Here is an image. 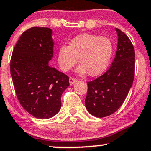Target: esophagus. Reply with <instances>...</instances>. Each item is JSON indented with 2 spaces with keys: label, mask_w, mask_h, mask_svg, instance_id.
I'll use <instances>...</instances> for the list:
<instances>
[{
  "label": "esophagus",
  "mask_w": 151,
  "mask_h": 151,
  "mask_svg": "<svg viewBox=\"0 0 151 151\" xmlns=\"http://www.w3.org/2000/svg\"><path fill=\"white\" fill-rule=\"evenodd\" d=\"M76 82H77V80H76L75 78H74V77H70V78H69V83H70V85H73V84L75 83Z\"/></svg>",
  "instance_id": "obj_1"
}]
</instances>
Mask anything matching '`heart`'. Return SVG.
<instances>
[{
    "instance_id": "heart-1",
    "label": "heart",
    "mask_w": 151,
    "mask_h": 151,
    "mask_svg": "<svg viewBox=\"0 0 151 151\" xmlns=\"http://www.w3.org/2000/svg\"><path fill=\"white\" fill-rule=\"evenodd\" d=\"M114 53V45L109 37L93 34H82L73 38L69 45H63L58 51V61L63 71H69L78 61L80 73L88 71L97 76L106 70Z\"/></svg>"
}]
</instances>
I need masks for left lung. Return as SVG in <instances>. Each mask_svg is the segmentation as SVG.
<instances>
[{"label": "left lung", "instance_id": "8db88e82", "mask_svg": "<svg viewBox=\"0 0 151 151\" xmlns=\"http://www.w3.org/2000/svg\"><path fill=\"white\" fill-rule=\"evenodd\" d=\"M116 29L118 44L111 66L104 74L87 82L85 107L89 113L98 118L111 115L119 109L129 93L134 77V46L126 34Z\"/></svg>", "mask_w": 151, "mask_h": 151}]
</instances>
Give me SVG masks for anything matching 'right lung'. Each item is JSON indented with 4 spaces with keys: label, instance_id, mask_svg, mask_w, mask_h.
Instances as JSON below:
<instances>
[{
    "label": "right lung",
    "instance_id": "1",
    "mask_svg": "<svg viewBox=\"0 0 151 151\" xmlns=\"http://www.w3.org/2000/svg\"><path fill=\"white\" fill-rule=\"evenodd\" d=\"M52 30L33 27L24 32L11 58L10 69L20 104L37 119L59 111L61 95L69 86V77L48 66L53 55Z\"/></svg>",
    "mask_w": 151,
    "mask_h": 151
}]
</instances>
